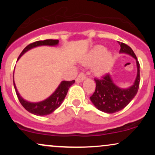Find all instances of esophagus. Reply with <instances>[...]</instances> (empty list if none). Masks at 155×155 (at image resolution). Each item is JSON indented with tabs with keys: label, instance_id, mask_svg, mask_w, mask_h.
<instances>
[{
	"label": "esophagus",
	"instance_id": "34e87169",
	"mask_svg": "<svg viewBox=\"0 0 155 155\" xmlns=\"http://www.w3.org/2000/svg\"><path fill=\"white\" fill-rule=\"evenodd\" d=\"M85 78H86V75H85V74L84 73L81 72V73H80L79 75L78 76V77L76 79V82H81V81H82L83 80L85 79Z\"/></svg>",
	"mask_w": 155,
	"mask_h": 155
}]
</instances>
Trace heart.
<instances>
[{
	"instance_id": "heart-1",
	"label": "heart",
	"mask_w": 155,
	"mask_h": 155,
	"mask_svg": "<svg viewBox=\"0 0 155 155\" xmlns=\"http://www.w3.org/2000/svg\"><path fill=\"white\" fill-rule=\"evenodd\" d=\"M97 61L99 63L94 68V71L97 75L104 74L111 65V55L109 53H106V49L104 46L99 45L94 47L87 58L85 64L90 65L95 64Z\"/></svg>"
}]
</instances>
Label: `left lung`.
I'll use <instances>...</instances> for the list:
<instances>
[{
	"label": "left lung",
	"instance_id": "obj_1",
	"mask_svg": "<svg viewBox=\"0 0 155 155\" xmlns=\"http://www.w3.org/2000/svg\"><path fill=\"white\" fill-rule=\"evenodd\" d=\"M120 44L121 53L128 54L136 60L138 71L134 84L127 89L118 87L114 84L108 74L103 76L101 79L95 78V90L90 97V100L97 109L108 114L114 113L123 109L136 96L139 88L140 64L134 51L129 46L124 43H120Z\"/></svg>",
	"mask_w": 155,
	"mask_h": 155
}]
</instances>
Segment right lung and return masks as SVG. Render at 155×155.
Instances as JSON below:
<instances>
[{
	"instance_id": "1",
	"label": "right lung",
	"mask_w": 155,
	"mask_h": 155,
	"mask_svg": "<svg viewBox=\"0 0 155 155\" xmlns=\"http://www.w3.org/2000/svg\"><path fill=\"white\" fill-rule=\"evenodd\" d=\"M58 43H59V41L58 40L47 39V40L38 41L30 44L29 45L27 46L23 49L21 54H19L17 60L20 58V57L23 54H25L26 51L33 49V48L39 47V46H55L58 45ZM74 82H75V80H73V81H63L60 83V84L58 86V87L57 88V90H55L52 95H51L46 100L38 103H31L24 100L19 95V92L17 91L15 81H14V87H15L16 93H17V97H18L19 102H20L22 106L25 108L27 111L31 112V113L33 114L38 115V116H44V115H47L52 113L55 109H57V108L59 107L60 104L63 101L64 98L65 97V96H66L69 87Z\"/></svg>"
}]
</instances>
